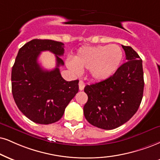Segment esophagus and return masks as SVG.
<instances>
[{"label":"esophagus","instance_id":"esophagus-1","mask_svg":"<svg viewBox=\"0 0 160 160\" xmlns=\"http://www.w3.org/2000/svg\"><path fill=\"white\" fill-rule=\"evenodd\" d=\"M78 87H79V90H83L84 88V83L82 81H79L78 82Z\"/></svg>","mask_w":160,"mask_h":160}]
</instances>
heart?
<instances>
[{
    "label": "heart",
    "instance_id": "heart-1",
    "mask_svg": "<svg viewBox=\"0 0 160 160\" xmlns=\"http://www.w3.org/2000/svg\"><path fill=\"white\" fill-rule=\"evenodd\" d=\"M123 58L121 47L116 44L84 47L78 51L73 62L68 61V66L74 73L89 70L92 79L104 81L116 72Z\"/></svg>",
    "mask_w": 160,
    "mask_h": 160
}]
</instances>
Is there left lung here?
Wrapping results in <instances>:
<instances>
[{"mask_svg": "<svg viewBox=\"0 0 160 160\" xmlns=\"http://www.w3.org/2000/svg\"><path fill=\"white\" fill-rule=\"evenodd\" d=\"M127 62L108 79L87 85L88 100L84 115L92 125L112 130L127 122L137 113L143 96L142 61L129 46H123Z\"/></svg>", "mask_w": 160, "mask_h": 160, "instance_id": "left-lung-1", "label": "left lung"}]
</instances>
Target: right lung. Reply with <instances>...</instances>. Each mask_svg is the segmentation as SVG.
<instances>
[{
    "instance_id": "1",
    "label": "right lung",
    "mask_w": 160,
    "mask_h": 160,
    "mask_svg": "<svg viewBox=\"0 0 160 160\" xmlns=\"http://www.w3.org/2000/svg\"><path fill=\"white\" fill-rule=\"evenodd\" d=\"M47 50L57 58V68L50 71L38 63L40 52ZM64 52L63 43L46 39H33L18 52L12 70V92L18 109L35 123L58 121L78 91V80L67 82L60 73L59 67L64 64L59 56Z\"/></svg>"
}]
</instances>
